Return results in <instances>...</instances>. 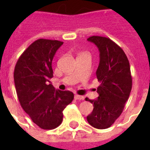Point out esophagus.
I'll list each match as a JSON object with an SVG mask.
<instances>
[{
	"instance_id": "1",
	"label": "esophagus",
	"mask_w": 150,
	"mask_h": 150,
	"mask_svg": "<svg viewBox=\"0 0 150 150\" xmlns=\"http://www.w3.org/2000/svg\"><path fill=\"white\" fill-rule=\"evenodd\" d=\"M75 100H84V97H83V96H82L75 95Z\"/></svg>"
}]
</instances>
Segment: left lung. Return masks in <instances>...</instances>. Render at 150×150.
Masks as SVG:
<instances>
[{
    "label": "left lung",
    "instance_id": "8db88e82",
    "mask_svg": "<svg viewBox=\"0 0 150 150\" xmlns=\"http://www.w3.org/2000/svg\"><path fill=\"white\" fill-rule=\"evenodd\" d=\"M88 41L94 43L100 51L96 77L100 85L96 100L85 99L94 107L87 120L96 129H108L122 113L132 90L130 66L125 53L110 38L91 36Z\"/></svg>",
    "mask_w": 150,
    "mask_h": 150
}]
</instances>
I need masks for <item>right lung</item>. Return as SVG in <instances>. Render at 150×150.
I'll list each match as a JSON object with an SVG mask.
<instances>
[{"mask_svg":"<svg viewBox=\"0 0 150 150\" xmlns=\"http://www.w3.org/2000/svg\"><path fill=\"white\" fill-rule=\"evenodd\" d=\"M62 44L58 40H36L22 53L14 68L21 106L34 124L46 130L61 125L62 111L74 99L71 91L56 90L49 83L53 77L52 60Z\"/></svg>","mask_w":150,"mask_h":150,"instance_id":"right-lung-1","label":"right lung"}]
</instances>
